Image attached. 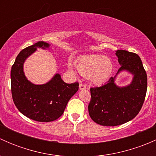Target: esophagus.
I'll return each mask as SVG.
<instances>
[{"mask_svg":"<svg viewBox=\"0 0 156 156\" xmlns=\"http://www.w3.org/2000/svg\"><path fill=\"white\" fill-rule=\"evenodd\" d=\"M79 89L80 90H84L86 89V84H83V83H81L79 85Z\"/></svg>","mask_w":156,"mask_h":156,"instance_id":"1","label":"esophagus"}]
</instances>
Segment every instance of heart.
<instances>
[{
  "instance_id": "1",
  "label": "heart",
  "mask_w": 156,
  "mask_h": 156,
  "mask_svg": "<svg viewBox=\"0 0 156 156\" xmlns=\"http://www.w3.org/2000/svg\"><path fill=\"white\" fill-rule=\"evenodd\" d=\"M76 68L84 76H88L96 84L104 83L112 75L113 63L110 59L101 55H87L76 62Z\"/></svg>"
}]
</instances>
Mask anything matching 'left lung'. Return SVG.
<instances>
[{"label": "left lung", "instance_id": "1", "mask_svg": "<svg viewBox=\"0 0 156 156\" xmlns=\"http://www.w3.org/2000/svg\"><path fill=\"white\" fill-rule=\"evenodd\" d=\"M116 56L121 65L117 74L127 70L133 75L130 85L119 87L115 78L100 87L90 88V101L88 112L91 119L103 126H117L136 117L142 108L147 90V75L136 53L119 50Z\"/></svg>", "mask_w": 156, "mask_h": 156}]
</instances>
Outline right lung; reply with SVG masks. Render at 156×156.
Returning a JSON list of instances; mask_svg holds the SVG:
<instances>
[{"mask_svg": "<svg viewBox=\"0 0 156 156\" xmlns=\"http://www.w3.org/2000/svg\"><path fill=\"white\" fill-rule=\"evenodd\" d=\"M50 45L38 41L20 51L12 66L10 72L11 92L13 103L19 111L26 117L41 122H53L64 112L71 97L78 91V82L66 84L59 74L48 83L41 85L31 84L23 72V63L37 48Z\"/></svg>", "mask_w": 156, "mask_h": 156, "instance_id": "obj_1", "label": "right lung"}]
</instances>
